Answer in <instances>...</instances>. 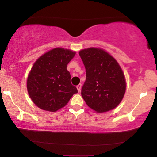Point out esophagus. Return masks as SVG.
<instances>
[{
	"instance_id": "1",
	"label": "esophagus",
	"mask_w": 157,
	"mask_h": 157,
	"mask_svg": "<svg viewBox=\"0 0 157 157\" xmlns=\"http://www.w3.org/2000/svg\"><path fill=\"white\" fill-rule=\"evenodd\" d=\"M81 88H82V85L81 84H79L78 86H77V91H78V92H80L81 91Z\"/></svg>"
}]
</instances>
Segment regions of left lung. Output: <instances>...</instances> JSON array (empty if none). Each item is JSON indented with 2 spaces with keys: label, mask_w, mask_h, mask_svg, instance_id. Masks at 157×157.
<instances>
[{
  "label": "left lung",
  "mask_w": 157,
  "mask_h": 157,
  "mask_svg": "<svg viewBox=\"0 0 157 157\" xmlns=\"http://www.w3.org/2000/svg\"><path fill=\"white\" fill-rule=\"evenodd\" d=\"M86 68V79L81 95L87 105L97 113L111 111L123 99L126 81L118 62L100 48L79 52Z\"/></svg>",
  "instance_id": "obj_1"
}]
</instances>
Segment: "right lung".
Returning a JSON list of instances; mask_svg holds the SVG:
<instances>
[{
    "mask_svg": "<svg viewBox=\"0 0 157 157\" xmlns=\"http://www.w3.org/2000/svg\"><path fill=\"white\" fill-rule=\"evenodd\" d=\"M76 52L55 48L35 61L27 78L29 95L37 107L55 112L68 103L77 89L71 83L67 65Z\"/></svg>",
    "mask_w": 157,
    "mask_h": 157,
    "instance_id": "obj_1",
    "label": "right lung"
}]
</instances>
